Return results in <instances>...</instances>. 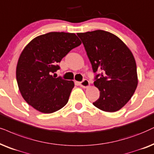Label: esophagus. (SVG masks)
Here are the masks:
<instances>
[{
    "label": "esophagus",
    "instance_id": "1",
    "mask_svg": "<svg viewBox=\"0 0 154 154\" xmlns=\"http://www.w3.org/2000/svg\"><path fill=\"white\" fill-rule=\"evenodd\" d=\"M79 85H81L82 88H86L89 87L90 83H89V81H88L87 79H83L81 82H80Z\"/></svg>",
    "mask_w": 154,
    "mask_h": 154
}]
</instances>
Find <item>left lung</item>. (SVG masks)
Here are the masks:
<instances>
[{
  "label": "left lung",
  "instance_id": "8db88e82",
  "mask_svg": "<svg viewBox=\"0 0 154 154\" xmlns=\"http://www.w3.org/2000/svg\"><path fill=\"white\" fill-rule=\"evenodd\" d=\"M77 35L84 45L95 73L94 85L100 91V97L93 104L105 112L119 110L131 99L138 84L132 53L109 32L99 29Z\"/></svg>",
  "mask_w": 154,
  "mask_h": 154
}]
</instances>
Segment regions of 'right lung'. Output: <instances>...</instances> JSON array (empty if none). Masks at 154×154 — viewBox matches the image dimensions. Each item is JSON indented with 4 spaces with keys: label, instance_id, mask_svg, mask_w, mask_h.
<instances>
[{
    "label": "right lung",
    "instance_id": "add662e5",
    "mask_svg": "<svg viewBox=\"0 0 154 154\" xmlns=\"http://www.w3.org/2000/svg\"><path fill=\"white\" fill-rule=\"evenodd\" d=\"M81 44L74 33L52 32L38 36L26 46L17 62L16 79L29 105L49 114L66 105L74 83L52 73L60 69L58 63Z\"/></svg>",
    "mask_w": 154,
    "mask_h": 154
}]
</instances>
